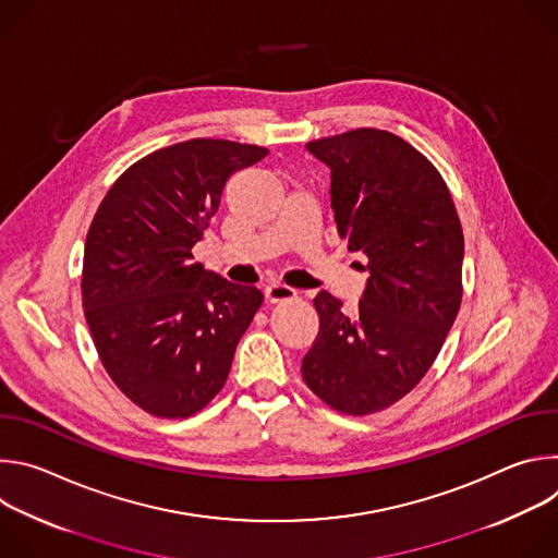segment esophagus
Listing matches in <instances>:
<instances>
[{
    "instance_id": "esophagus-1",
    "label": "esophagus",
    "mask_w": 558,
    "mask_h": 558,
    "mask_svg": "<svg viewBox=\"0 0 558 558\" xmlns=\"http://www.w3.org/2000/svg\"><path fill=\"white\" fill-rule=\"evenodd\" d=\"M265 298L267 302H284V300H291L295 298V289L289 287V284H282V282H271L265 287Z\"/></svg>"
}]
</instances>
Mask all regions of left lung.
<instances>
[{"label": "left lung", "mask_w": 558, "mask_h": 558, "mask_svg": "<svg viewBox=\"0 0 558 558\" xmlns=\"http://www.w3.org/2000/svg\"><path fill=\"white\" fill-rule=\"evenodd\" d=\"M331 170V207L349 252L366 256L357 311L315 295L320 331L302 360L331 409L371 415L409 395L433 366L461 304L463 231L428 158L386 130L306 143Z\"/></svg>", "instance_id": "left-lung-1"}]
</instances>
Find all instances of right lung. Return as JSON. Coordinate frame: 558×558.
<instances>
[{"label":"right lung","mask_w":558,"mask_h":558,"mask_svg":"<svg viewBox=\"0 0 558 558\" xmlns=\"http://www.w3.org/2000/svg\"><path fill=\"white\" fill-rule=\"evenodd\" d=\"M267 154L222 138L156 149L114 181L93 218L86 320L112 381L154 417L183 420L214 400L263 304L260 289L207 271L192 247L227 179Z\"/></svg>","instance_id":"obj_1"}]
</instances>
